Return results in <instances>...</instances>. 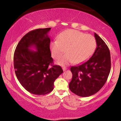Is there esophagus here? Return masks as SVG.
<instances>
[{"label":"esophagus","instance_id":"34e87169","mask_svg":"<svg viewBox=\"0 0 121 121\" xmlns=\"http://www.w3.org/2000/svg\"><path fill=\"white\" fill-rule=\"evenodd\" d=\"M63 71H65L66 70H67V68L65 66H64V67H63Z\"/></svg>","mask_w":121,"mask_h":121}]
</instances>
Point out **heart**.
Wrapping results in <instances>:
<instances>
[{"mask_svg": "<svg viewBox=\"0 0 121 121\" xmlns=\"http://www.w3.org/2000/svg\"><path fill=\"white\" fill-rule=\"evenodd\" d=\"M97 43L93 36L81 31L69 29L64 31L58 36L57 41L50 44L52 56L58 59L57 63L66 65L72 63H80L89 58L95 50Z\"/></svg>", "mask_w": 121, "mask_h": 121, "instance_id": "1", "label": "heart"}]
</instances>
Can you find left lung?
Instances as JSON below:
<instances>
[{"label":"left lung","mask_w":121,"mask_h":121,"mask_svg":"<svg viewBox=\"0 0 121 121\" xmlns=\"http://www.w3.org/2000/svg\"><path fill=\"white\" fill-rule=\"evenodd\" d=\"M97 48L88 60L71 67L73 77L69 89L80 97H87L97 93L107 81L111 69V56L108 47L94 33Z\"/></svg>","instance_id":"1"}]
</instances>
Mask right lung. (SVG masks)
<instances>
[{
	"mask_svg": "<svg viewBox=\"0 0 121 121\" xmlns=\"http://www.w3.org/2000/svg\"><path fill=\"white\" fill-rule=\"evenodd\" d=\"M51 29H36L26 34L19 42L13 55L16 75L21 85L30 93L45 95L53 90L54 82L63 73L53 65L48 35ZM34 47L36 51L29 48Z\"/></svg>",
	"mask_w": 121,
	"mask_h": 121,
	"instance_id": "obj_1",
	"label": "right lung"
}]
</instances>
